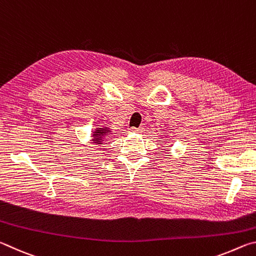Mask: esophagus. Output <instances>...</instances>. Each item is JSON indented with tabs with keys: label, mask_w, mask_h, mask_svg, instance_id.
I'll use <instances>...</instances> for the list:
<instances>
[{
	"label": "esophagus",
	"mask_w": 256,
	"mask_h": 256,
	"mask_svg": "<svg viewBox=\"0 0 256 256\" xmlns=\"http://www.w3.org/2000/svg\"><path fill=\"white\" fill-rule=\"evenodd\" d=\"M144 128H130V132H138V133H141L144 132Z\"/></svg>",
	"instance_id": "esophagus-1"
}]
</instances>
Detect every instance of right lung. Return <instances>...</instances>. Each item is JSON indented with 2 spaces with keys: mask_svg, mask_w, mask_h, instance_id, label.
<instances>
[{
  "mask_svg": "<svg viewBox=\"0 0 256 256\" xmlns=\"http://www.w3.org/2000/svg\"><path fill=\"white\" fill-rule=\"evenodd\" d=\"M100 126V125H99ZM112 136V131L108 128H97L94 130L92 133V144H104V142H106L108 138Z\"/></svg>",
  "mask_w": 256,
  "mask_h": 256,
  "instance_id": "obj_1",
  "label": "right lung"
}]
</instances>
